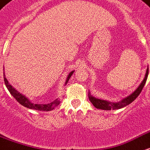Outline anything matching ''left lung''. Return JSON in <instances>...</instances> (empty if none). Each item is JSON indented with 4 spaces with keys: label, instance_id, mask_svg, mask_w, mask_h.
<instances>
[{
    "label": "left lung",
    "instance_id": "left-lung-1",
    "mask_svg": "<svg viewBox=\"0 0 150 150\" xmlns=\"http://www.w3.org/2000/svg\"><path fill=\"white\" fill-rule=\"evenodd\" d=\"M149 74V67L146 70V75H145V78L142 80V82L141 83L140 85L138 86L137 89L135 90L131 95H128L127 97L124 98L122 100L119 101V102H117V103H111V102H109V101L103 100V99H99V98H95L94 96H92L91 94H88V96H89V99L91 101V103L95 106V107H96L97 109L100 110H117L121 109V108H123L125 106H128L129 104H130L132 102H134L136 98H137V96L140 95V93L142 91L143 87L146 84V82L147 80V77H148Z\"/></svg>",
    "mask_w": 150,
    "mask_h": 150
}]
</instances>
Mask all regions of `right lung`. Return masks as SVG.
I'll return each mask as SVG.
<instances>
[{
	"label": "right lung",
	"mask_w": 150,
	"mask_h": 150,
	"mask_svg": "<svg viewBox=\"0 0 150 150\" xmlns=\"http://www.w3.org/2000/svg\"><path fill=\"white\" fill-rule=\"evenodd\" d=\"M74 73V71H72L68 74L67 77L66 79V81L64 83V85H67V82L69 80V79L71 78V76L73 75ZM4 83H5V86L8 90V91L10 92V94L13 95V97L15 98L17 102H18L20 104H21L22 106L27 107L28 109H33V110H42V111H50V110H52L54 109V107L57 106L60 103V101L59 98H56L55 101H53L52 103H47V104H34V103H31V101L25 95H22L20 92L17 91L14 87H13V86H11L8 83V81L7 80V79L5 78V75L4 73Z\"/></svg>",
	"instance_id": "right-lung-1"
}]
</instances>
